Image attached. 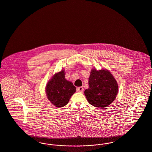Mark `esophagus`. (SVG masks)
I'll return each mask as SVG.
<instances>
[{"label": "esophagus", "instance_id": "obj_1", "mask_svg": "<svg viewBox=\"0 0 152 152\" xmlns=\"http://www.w3.org/2000/svg\"><path fill=\"white\" fill-rule=\"evenodd\" d=\"M77 90L78 92H80V93H83V90H84V88H83V87H77Z\"/></svg>", "mask_w": 152, "mask_h": 152}]
</instances>
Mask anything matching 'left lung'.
<instances>
[{
    "mask_svg": "<svg viewBox=\"0 0 152 152\" xmlns=\"http://www.w3.org/2000/svg\"><path fill=\"white\" fill-rule=\"evenodd\" d=\"M88 88L84 95L88 102L95 107L104 108L115 100L118 91L117 81L107 69H93L88 78Z\"/></svg>",
    "mask_w": 152,
    "mask_h": 152,
    "instance_id": "left-lung-1",
    "label": "left lung"
}]
</instances>
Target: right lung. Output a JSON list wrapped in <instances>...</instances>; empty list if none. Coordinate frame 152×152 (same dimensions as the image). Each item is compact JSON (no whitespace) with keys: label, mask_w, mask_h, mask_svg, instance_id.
Segmentation results:
<instances>
[{"label":"right lung","mask_w":152,"mask_h":152,"mask_svg":"<svg viewBox=\"0 0 152 152\" xmlns=\"http://www.w3.org/2000/svg\"><path fill=\"white\" fill-rule=\"evenodd\" d=\"M64 70L55 73L47 84L45 91L48 99L56 107L66 105L76 88L65 79Z\"/></svg>","instance_id":"1"}]
</instances>
